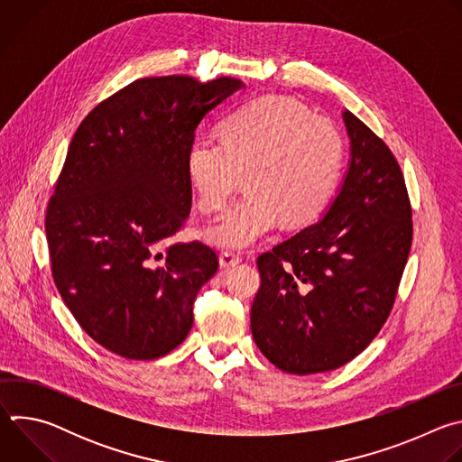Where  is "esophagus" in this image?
Returning <instances> with one entry per match:
<instances>
[{
  "label": "esophagus",
  "instance_id": "obj_1",
  "mask_svg": "<svg viewBox=\"0 0 462 462\" xmlns=\"http://www.w3.org/2000/svg\"><path fill=\"white\" fill-rule=\"evenodd\" d=\"M237 263H241V255H239V254H234V252H221V254H219V265H221L223 269L236 267Z\"/></svg>",
  "mask_w": 462,
  "mask_h": 462
}]
</instances>
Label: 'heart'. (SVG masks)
<instances>
[{
  "label": "heart",
  "instance_id": "obj_1",
  "mask_svg": "<svg viewBox=\"0 0 462 462\" xmlns=\"http://www.w3.org/2000/svg\"><path fill=\"white\" fill-rule=\"evenodd\" d=\"M344 166L338 129L300 102L263 97L236 109L223 137H199L186 155V171L197 205L217 214L245 171L246 191L207 230L221 248H246L283 217L301 225L331 199Z\"/></svg>",
  "mask_w": 462,
  "mask_h": 462
}]
</instances>
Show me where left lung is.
I'll list each match as a JSON object with an SVG mask.
<instances>
[{
  "label": "left lung",
  "instance_id": "8db88e82",
  "mask_svg": "<svg viewBox=\"0 0 462 462\" xmlns=\"http://www.w3.org/2000/svg\"><path fill=\"white\" fill-rule=\"evenodd\" d=\"M349 164L310 226L257 257L250 328L259 351L292 374L333 371L385 323L411 248V207L397 159L351 111Z\"/></svg>",
  "mask_w": 462,
  "mask_h": 462
}]
</instances>
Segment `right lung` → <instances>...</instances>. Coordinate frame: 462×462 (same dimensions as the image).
<instances>
[{"label": "right lung", "instance_id": "add662e5", "mask_svg": "<svg viewBox=\"0 0 462 462\" xmlns=\"http://www.w3.org/2000/svg\"><path fill=\"white\" fill-rule=\"evenodd\" d=\"M245 84L141 79L79 125L45 216L52 278L102 347L155 360L184 342L216 252L173 243L191 208L186 155L203 118Z\"/></svg>", "mask_w": 462, "mask_h": 462}]
</instances>
